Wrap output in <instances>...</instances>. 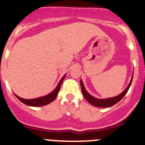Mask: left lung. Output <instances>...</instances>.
<instances>
[{
	"mask_svg": "<svg viewBox=\"0 0 145 145\" xmlns=\"http://www.w3.org/2000/svg\"><path fill=\"white\" fill-rule=\"evenodd\" d=\"M132 80H133V76H132L131 80L129 85H128L126 89H125L121 94H120L118 96L106 99H98L94 98V97H93L92 95H90L85 89V87H84V85H83L82 80L80 81V85H81V89L82 95H84L85 99H86L90 104H92L93 106H98V107H110L114 105V104H116L118 102H119L121 100L123 97L125 96V94L127 93V92L128 91V89L130 88L131 85Z\"/></svg>",
	"mask_w": 145,
	"mask_h": 145,
	"instance_id": "1",
	"label": "left lung"
}]
</instances>
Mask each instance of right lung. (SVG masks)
Returning <instances> with one entry per match:
<instances>
[{
  "instance_id": "right-lung-1",
  "label": "right lung",
  "mask_w": 145,
  "mask_h": 145,
  "mask_svg": "<svg viewBox=\"0 0 145 145\" xmlns=\"http://www.w3.org/2000/svg\"><path fill=\"white\" fill-rule=\"evenodd\" d=\"M65 75H64L63 77L60 80V81L59 82L58 85H57V88H55L53 91L51 93H50L49 95H46V96L41 97V98H38V99H24L20 98V97L16 95L17 99L22 101V103H24L26 105L31 106H44L46 104H50V103L52 102L55 99V98L57 97V94H58V92L60 89V86H61V84L63 82V80H64Z\"/></svg>"
}]
</instances>
